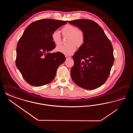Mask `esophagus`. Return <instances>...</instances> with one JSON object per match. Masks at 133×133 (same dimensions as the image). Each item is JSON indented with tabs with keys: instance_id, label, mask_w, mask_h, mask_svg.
I'll return each mask as SVG.
<instances>
[{
	"instance_id": "34e87169",
	"label": "esophagus",
	"mask_w": 133,
	"mask_h": 133,
	"mask_svg": "<svg viewBox=\"0 0 133 133\" xmlns=\"http://www.w3.org/2000/svg\"><path fill=\"white\" fill-rule=\"evenodd\" d=\"M65 57H66V59H70V58H71V57H70V56H66Z\"/></svg>"
}]
</instances>
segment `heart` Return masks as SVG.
<instances>
[{
  "label": "heart",
  "mask_w": 133,
  "mask_h": 133,
  "mask_svg": "<svg viewBox=\"0 0 133 133\" xmlns=\"http://www.w3.org/2000/svg\"><path fill=\"white\" fill-rule=\"evenodd\" d=\"M62 35L64 37L68 38L67 46L60 45L56 48V51L66 56H69L74 53L77 48L82 47L85 42V34L81 29L71 24H66L61 29ZM52 41L56 45L61 43V37L58 30H55L51 34Z\"/></svg>",
  "instance_id": "obj_1"
}]
</instances>
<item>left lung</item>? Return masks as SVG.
<instances>
[{"label":"left lung","instance_id":"1","mask_svg":"<svg viewBox=\"0 0 133 133\" xmlns=\"http://www.w3.org/2000/svg\"><path fill=\"white\" fill-rule=\"evenodd\" d=\"M84 32L85 42L74 53L71 76L78 86L93 90L106 82L114 61L111 41L101 27L88 19L69 21Z\"/></svg>","mask_w":133,"mask_h":133}]
</instances>
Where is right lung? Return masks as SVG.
<instances>
[{"mask_svg":"<svg viewBox=\"0 0 133 133\" xmlns=\"http://www.w3.org/2000/svg\"><path fill=\"white\" fill-rule=\"evenodd\" d=\"M68 21L41 19L27 26L16 48V65L26 81L34 86L46 85L55 78L57 69L66 58L55 48L51 34Z\"/></svg>","mask_w":133,"mask_h":133,"instance_id":"1","label":"right lung"}]
</instances>
